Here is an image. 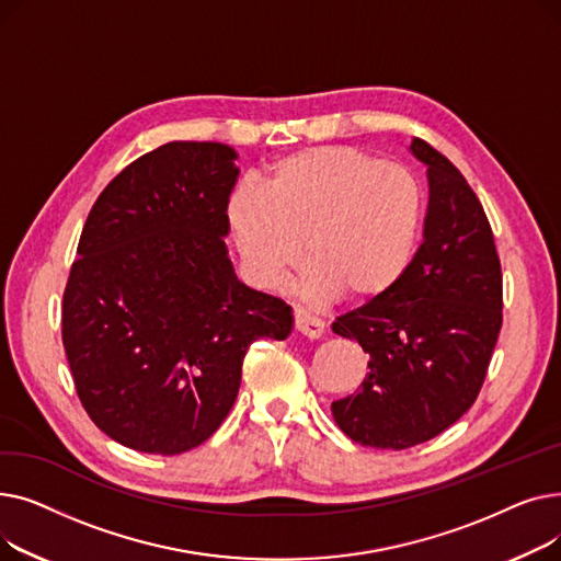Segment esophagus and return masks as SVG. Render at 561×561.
<instances>
[{"mask_svg": "<svg viewBox=\"0 0 561 561\" xmlns=\"http://www.w3.org/2000/svg\"><path fill=\"white\" fill-rule=\"evenodd\" d=\"M293 325H296V330L307 339H320L322 332H325V322H322L318 316L309 313L307 309L293 311Z\"/></svg>", "mask_w": 561, "mask_h": 561, "instance_id": "obj_1", "label": "esophagus"}]
</instances>
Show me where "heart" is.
<instances>
[{
	"mask_svg": "<svg viewBox=\"0 0 561 561\" xmlns=\"http://www.w3.org/2000/svg\"><path fill=\"white\" fill-rule=\"evenodd\" d=\"M227 220L259 284H277L305 254L300 288L309 298L325 300L341 290L352 300H370L407 271L421 231L423 191L414 172L357 147H311L279 159L259 191L236 188Z\"/></svg>",
	"mask_w": 561,
	"mask_h": 561,
	"instance_id": "1",
	"label": "heart"
}]
</instances>
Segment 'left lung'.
I'll return each mask as SVG.
<instances>
[{
    "label": "left lung",
    "instance_id": "8db88e82",
    "mask_svg": "<svg viewBox=\"0 0 561 561\" xmlns=\"http://www.w3.org/2000/svg\"><path fill=\"white\" fill-rule=\"evenodd\" d=\"M425 241L381 296L336 318L368 373L357 393L332 402L336 425L362 446L404 450L455 425L484 385L503 328V271L489 218L463 174L423 140Z\"/></svg>",
    "mask_w": 561,
    "mask_h": 561
}]
</instances>
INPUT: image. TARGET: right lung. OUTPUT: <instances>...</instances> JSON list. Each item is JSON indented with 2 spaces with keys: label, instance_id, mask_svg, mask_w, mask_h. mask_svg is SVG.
Listing matches in <instances>:
<instances>
[{
  "label": "right lung",
  "instance_id": "add662e5",
  "mask_svg": "<svg viewBox=\"0 0 561 561\" xmlns=\"http://www.w3.org/2000/svg\"><path fill=\"white\" fill-rule=\"evenodd\" d=\"M222 142L172 140L131 161L85 218L61 332L77 396L117 444L182 455L227 419L248 347L284 341L290 307L236 279Z\"/></svg>",
  "mask_w": 561,
  "mask_h": 561
}]
</instances>
